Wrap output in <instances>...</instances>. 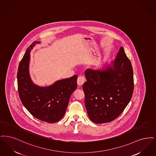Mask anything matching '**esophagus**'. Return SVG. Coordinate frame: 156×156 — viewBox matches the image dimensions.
I'll list each match as a JSON object with an SVG mask.
<instances>
[{
    "label": "esophagus",
    "mask_w": 156,
    "mask_h": 156,
    "mask_svg": "<svg viewBox=\"0 0 156 156\" xmlns=\"http://www.w3.org/2000/svg\"><path fill=\"white\" fill-rule=\"evenodd\" d=\"M84 82H85V79L83 76L78 77L77 80V83L79 86H82Z\"/></svg>",
    "instance_id": "1"
}]
</instances>
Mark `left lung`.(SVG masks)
I'll use <instances>...</instances> for the list:
<instances>
[{
	"mask_svg": "<svg viewBox=\"0 0 156 156\" xmlns=\"http://www.w3.org/2000/svg\"><path fill=\"white\" fill-rule=\"evenodd\" d=\"M112 64L111 67L85 71L84 102L89 118L95 123L111 122L118 118L133 94V69L123 47Z\"/></svg>",
	"mask_w": 156,
	"mask_h": 156,
	"instance_id": "8db88e82",
	"label": "left lung"
}]
</instances>
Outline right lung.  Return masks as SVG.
<instances>
[{
    "label": "right lung",
    "instance_id": "obj_1",
    "mask_svg": "<svg viewBox=\"0 0 156 156\" xmlns=\"http://www.w3.org/2000/svg\"><path fill=\"white\" fill-rule=\"evenodd\" d=\"M40 42L34 41L28 48L19 65L17 86L21 101L35 118L48 123L58 122L65 115L70 95L77 88V76L56 81L41 87L31 81L28 72L30 52Z\"/></svg>",
    "mask_w": 156,
    "mask_h": 156
}]
</instances>
